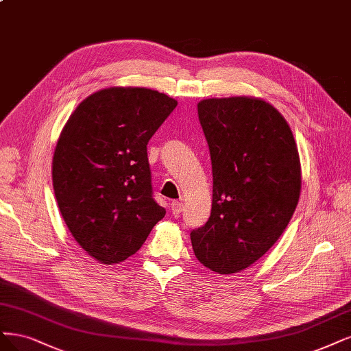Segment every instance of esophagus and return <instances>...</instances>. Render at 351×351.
Masks as SVG:
<instances>
[{
  "label": "esophagus",
  "mask_w": 351,
  "mask_h": 351,
  "mask_svg": "<svg viewBox=\"0 0 351 351\" xmlns=\"http://www.w3.org/2000/svg\"><path fill=\"white\" fill-rule=\"evenodd\" d=\"M183 203H180V202H173L171 203V212H173V215L174 216H178L181 212H183Z\"/></svg>",
  "instance_id": "obj_1"
}]
</instances>
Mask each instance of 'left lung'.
<instances>
[{
    "label": "left lung",
    "mask_w": 351,
    "mask_h": 351,
    "mask_svg": "<svg viewBox=\"0 0 351 351\" xmlns=\"http://www.w3.org/2000/svg\"><path fill=\"white\" fill-rule=\"evenodd\" d=\"M197 113L213 195L191 245L204 267L232 274L263 257L292 219L302 184L298 147L285 117L261 99H206Z\"/></svg>",
    "instance_id": "obj_1"
}]
</instances>
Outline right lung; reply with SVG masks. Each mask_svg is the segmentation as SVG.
<instances>
[{"instance_id": "1", "label": "right lung", "mask_w": 351, "mask_h": 351, "mask_svg": "<svg viewBox=\"0 0 351 351\" xmlns=\"http://www.w3.org/2000/svg\"><path fill=\"white\" fill-rule=\"evenodd\" d=\"M177 101L149 88L110 87L81 101L58 139L52 180L72 237L103 264L142 247L165 209L154 200L147 145Z\"/></svg>"}]
</instances>
